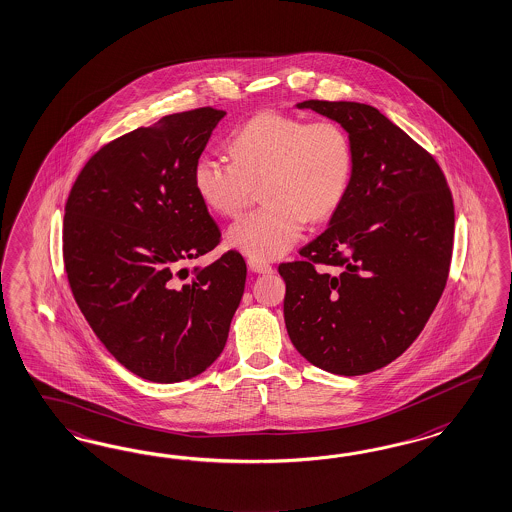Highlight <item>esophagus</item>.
<instances>
[{"mask_svg": "<svg viewBox=\"0 0 512 512\" xmlns=\"http://www.w3.org/2000/svg\"><path fill=\"white\" fill-rule=\"evenodd\" d=\"M249 265L254 273H273V265H269V263L260 262V260H249Z\"/></svg>", "mask_w": 512, "mask_h": 512, "instance_id": "esophagus-1", "label": "esophagus"}]
</instances>
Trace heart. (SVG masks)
<instances>
[{"label":"heart","mask_w":512,"mask_h":512,"mask_svg":"<svg viewBox=\"0 0 512 512\" xmlns=\"http://www.w3.org/2000/svg\"><path fill=\"white\" fill-rule=\"evenodd\" d=\"M232 159L200 155L192 183L209 209L239 217L262 187L265 204L235 222L228 243L252 260H277L305 230L307 219H327L342 204L353 174L346 129L333 119L262 112L230 138Z\"/></svg>","instance_id":"heart-1"}]
</instances>
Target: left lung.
Returning <instances> with one entry per match:
<instances>
[{"mask_svg":"<svg viewBox=\"0 0 512 512\" xmlns=\"http://www.w3.org/2000/svg\"><path fill=\"white\" fill-rule=\"evenodd\" d=\"M297 108L346 129L353 174L329 228L299 250V262L278 265L284 322L308 363L361 376L408 350L438 305L453 256V196L434 157L378 108Z\"/></svg>","mask_w":512,"mask_h":512,"instance_id":"obj_1","label":"left lung"}]
</instances>
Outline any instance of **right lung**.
<instances>
[{
	"label": "right lung",
	"mask_w": 512,
	"mask_h": 512,
	"mask_svg": "<svg viewBox=\"0 0 512 512\" xmlns=\"http://www.w3.org/2000/svg\"><path fill=\"white\" fill-rule=\"evenodd\" d=\"M224 110L159 119L101 147L65 204L63 262L93 333L132 374L176 383L219 357L245 292L247 263L215 249L219 226L192 183L194 162Z\"/></svg>",
	"instance_id": "1"
}]
</instances>
